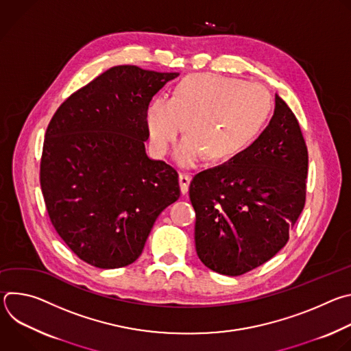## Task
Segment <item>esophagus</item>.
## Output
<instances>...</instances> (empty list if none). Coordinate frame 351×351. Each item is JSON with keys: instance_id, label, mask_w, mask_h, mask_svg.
Masks as SVG:
<instances>
[{"instance_id": "esophagus-1", "label": "esophagus", "mask_w": 351, "mask_h": 351, "mask_svg": "<svg viewBox=\"0 0 351 351\" xmlns=\"http://www.w3.org/2000/svg\"><path fill=\"white\" fill-rule=\"evenodd\" d=\"M190 180H191V178H190L189 175H186V173H179V184H180V191H182L183 194L187 193Z\"/></svg>"}]
</instances>
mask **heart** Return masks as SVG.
<instances>
[{
    "label": "heart",
    "mask_w": 351,
    "mask_h": 351,
    "mask_svg": "<svg viewBox=\"0 0 351 351\" xmlns=\"http://www.w3.org/2000/svg\"><path fill=\"white\" fill-rule=\"evenodd\" d=\"M269 110V95L260 84L197 73L184 77L172 98H153L145 125L157 156L168 152L184 125L187 137L175 149L180 165H193L203 156L210 162H223L254 141Z\"/></svg>",
    "instance_id": "1"
}]
</instances>
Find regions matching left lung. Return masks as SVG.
Returning <instances> with one entry per match:
<instances>
[{"label":"left lung","instance_id":"1","mask_svg":"<svg viewBox=\"0 0 351 351\" xmlns=\"http://www.w3.org/2000/svg\"><path fill=\"white\" fill-rule=\"evenodd\" d=\"M307 171L298 121L275 94L274 117L258 138L190 182L195 252L202 263L218 274L239 276L280 252L304 208Z\"/></svg>","mask_w":351,"mask_h":351}]
</instances>
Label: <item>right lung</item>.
Instances as JSON below:
<instances>
[{"label":"right lung","mask_w":351,"mask_h":351,"mask_svg":"<svg viewBox=\"0 0 351 351\" xmlns=\"http://www.w3.org/2000/svg\"><path fill=\"white\" fill-rule=\"evenodd\" d=\"M176 72L114 66L57 110L43 145L40 184L53 226L84 263H134L158 215L180 195L178 172L147 157L145 111Z\"/></svg>","instance_id":"1"}]
</instances>
